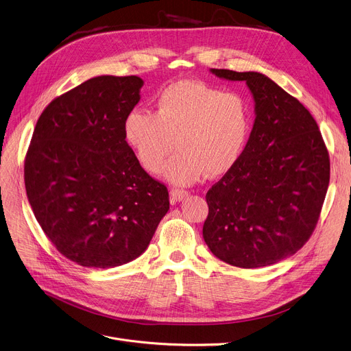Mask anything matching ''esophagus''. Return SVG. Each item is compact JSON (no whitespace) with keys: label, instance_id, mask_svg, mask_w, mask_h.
<instances>
[{"label":"esophagus","instance_id":"obj_1","mask_svg":"<svg viewBox=\"0 0 351 351\" xmlns=\"http://www.w3.org/2000/svg\"><path fill=\"white\" fill-rule=\"evenodd\" d=\"M189 196V193L186 191H180V189H172L171 191V203H178L182 202L183 199H186Z\"/></svg>","mask_w":351,"mask_h":351}]
</instances>
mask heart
Instances as JSON below:
<instances>
[{
    "instance_id": "obj_1",
    "label": "heart",
    "mask_w": 351,
    "mask_h": 351,
    "mask_svg": "<svg viewBox=\"0 0 351 351\" xmlns=\"http://www.w3.org/2000/svg\"><path fill=\"white\" fill-rule=\"evenodd\" d=\"M250 130L247 99L200 80L167 86L156 97L155 114L135 108L124 120L125 141L147 172L158 173L176 147L165 178L182 186L234 168Z\"/></svg>"
}]
</instances>
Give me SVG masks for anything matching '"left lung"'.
<instances>
[{
    "mask_svg": "<svg viewBox=\"0 0 351 351\" xmlns=\"http://www.w3.org/2000/svg\"><path fill=\"white\" fill-rule=\"evenodd\" d=\"M210 73L245 82L255 120L241 158L206 195L203 239L230 265L268 267L312 236L329 188V154L312 114L268 76Z\"/></svg>",
    "mask_w": 351,
    "mask_h": 351,
    "instance_id": "8db88e82",
    "label": "left lung"
}]
</instances>
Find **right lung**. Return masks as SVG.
<instances>
[{
    "instance_id": "add662e5",
    "label": "right lung",
    "mask_w": 351,
    "mask_h": 351,
    "mask_svg": "<svg viewBox=\"0 0 351 351\" xmlns=\"http://www.w3.org/2000/svg\"><path fill=\"white\" fill-rule=\"evenodd\" d=\"M144 80L97 76L55 99L25 158L34 215L66 258L114 268L138 258L169 210L165 184L139 165L124 136Z\"/></svg>"
}]
</instances>
